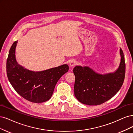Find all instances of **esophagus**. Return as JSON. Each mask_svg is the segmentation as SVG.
I'll return each mask as SVG.
<instances>
[{
  "instance_id": "obj_1",
  "label": "esophagus",
  "mask_w": 133,
  "mask_h": 133,
  "mask_svg": "<svg viewBox=\"0 0 133 133\" xmlns=\"http://www.w3.org/2000/svg\"><path fill=\"white\" fill-rule=\"evenodd\" d=\"M70 66H74L75 65H77V62L75 61H71L70 62Z\"/></svg>"
}]
</instances>
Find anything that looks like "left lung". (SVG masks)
<instances>
[{
	"label": "left lung",
	"mask_w": 133,
	"mask_h": 133,
	"mask_svg": "<svg viewBox=\"0 0 133 133\" xmlns=\"http://www.w3.org/2000/svg\"><path fill=\"white\" fill-rule=\"evenodd\" d=\"M120 55L119 66L113 73L103 75L87 66H77L74 68L75 96L79 102L89 105H99L116 95L122 86L125 74V59L121 49Z\"/></svg>",
	"instance_id": "1"
}]
</instances>
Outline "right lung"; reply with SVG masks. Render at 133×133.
<instances>
[{
	"label": "right lung",
	"instance_id": "add662e5",
	"mask_svg": "<svg viewBox=\"0 0 133 133\" xmlns=\"http://www.w3.org/2000/svg\"><path fill=\"white\" fill-rule=\"evenodd\" d=\"M18 41L12 44L6 61V74L12 87L24 99L33 103H42L52 96L59 79L68 71L66 64L40 72L26 70L15 58Z\"/></svg>",
	"mask_w": 133,
	"mask_h": 133
}]
</instances>
